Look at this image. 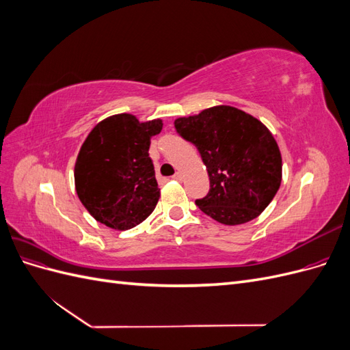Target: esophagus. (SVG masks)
Wrapping results in <instances>:
<instances>
[{"label":"esophagus","mask_w":350,"mask_h":350,"mask_svg":"<svg viewBox=\"0 0 350 350\" xmlns=\"http://www.w3.org/2000/svg\"><path fill=\"white\" fill-rule=\"evenodd\" d=\"M172 178L175 179V181H183V174L181 172H176Z\"/></svg>","instance_id":"1"}]
</instances>
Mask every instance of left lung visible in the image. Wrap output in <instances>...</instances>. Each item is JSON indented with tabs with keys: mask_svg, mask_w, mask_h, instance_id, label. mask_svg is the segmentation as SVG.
I'll return each instance as SVG.
<instances>
[{
	"mask_svg": "<svg viewBox=\"0 0 350 350\" xmlns=\"http://www.w3.org/2000/svg\"><path fill=\"white\" fill-rule=\"evenodd\" d=\"M176 133L193 143L206 165L210 189L198 208L224 225L260 216L282 183V156L269 129L234 107H213L175 120Z\"/></svg>",
	"mask_w": 350,
	"mask_h": 350,
	"instance_id": "8db88e82",
	"label": "left lung"
}]
</instances>
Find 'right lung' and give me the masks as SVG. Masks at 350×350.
I'll return each mask as SVG.
<instances>
[{
	"label": "right lung",
	"mask_w": 350,
	"mask_h": 350,
	"mask_svg": "<svg viewBox=\"0 0 350 350\" xmlns=\"http://www.w3.org/2000/svg\"><path fill=\"white\" fill-rule=\"evenodd\" d=\"M162 120L140 122L118 113L100 121L79 152L74 181L89 213L108 228L126 230L149 217L161 197L149 156Z\"/></svg>",
	"instance_id": "obj_1"
}]
</instances>
